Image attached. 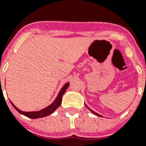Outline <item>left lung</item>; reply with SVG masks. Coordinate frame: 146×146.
I'll return each instance as SVG.
<instances>
[{"label": "left lung", "mask_w": 146, "mask_h": 146, "mask_svg": "<svg viewBox=\"0 0 146 146\" xmlns=\"http://www.w3.org/2000/svg\"><path fill=\"white\" fill-rule=\"evenodd\" d=\"M86 107H87V106H86ZM88 109H89V110H91V112H92V113H94V115H98V116H100V117H101V116H102V115H99V114H98V113H95V112H94V111H93L92 110H91V109H90V108H88Z\"/></svg>", "instance_id": "1"}]
</instances>
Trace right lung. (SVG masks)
Wrapping results in <instances>:
<instances>
[{
  "label": "right lung",
  "mask_w": 146,
  "mask_h": 146,
  "mask_svg": "<svg viewBox=\"0 0 146 146\" xmlns=\"http://www.w3.org/2000/svg\"><path fill=\"white\" fill-rule=\"evenodd\" d=\"M69 82H67V83H66V84L64 85V86H63V88H61L60 91L59 92L57 98H56V99H55V101L53 102V103H52V104H50V106H48L47 108H44V109L42 110H40V111L23 112V111H21V110H20L18 109V108H17L16 107H15L14 104H13V103L11 102V104L13 105V107H14L15 109H16V110H17L19 113H21V114H23V115H25V116L28 117V118H43V117L47 116V115H50L51 113H53L55 110L57 109V108L60 106V104H61L62 96H63V95H64V93H65V91H66V90L67 89V88L69 87Z\"/></svg>",
  "instance_id": "1"
}]
</instances>
